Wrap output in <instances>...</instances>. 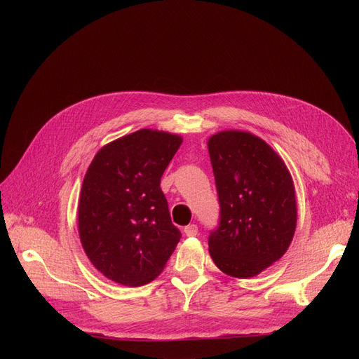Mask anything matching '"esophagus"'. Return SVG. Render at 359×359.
<instances>
[{"label":"esophagus","mask_w":359,"mask_h":359,"mask_svg":"<svg viewBox=\"0 0 359 359\" xmlns=\"http://www.w3.org/2000/svg\"><path fill=\"white\" fill-rule=\"evenodd\" d=\"M184 234L187 237H195L198 234V225L196 224H189L187 227H184Z\"/></svg>","instance_id":"esophagus-1"}]
</instances>
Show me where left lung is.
I'll use <instances>...</instances> for the list:
<instances>
[{
    "label": "left lung",
    "instance_id": "obj_1",
    "mask_svg": "<svg viewBox=\"0 0 359 359\" xmlns=\"http://www.w3.org/2000/svg\"><path fill=\"white\" fill-rule=\"evenodd\" d=\"M219 202L218 227L208 246L227 275L250 278L290 248L297 202L285 163L263 140L243 130H222L208 141Z\"/></svg>",
    "mask_w": 359,
    "mask_h": 359
}]
</instances>
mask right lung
<instances>
[{
	"label": "right lung",
	"mask_w": 359,
	"mask_h": 359,
	"mask_svg": "<svg viewBox=\"0 0 359 359\" xmlns=\"http://www.w3.org/2000/svg\"><path fill=\"white\" fill-rule=\"evenodd\" d=\"M182 144L141 129L104 145L83 180L79 231L90 262L126 287L158 276L182 237L172 222L161 176Z\"/></svg>",
	"instance_id": "obj_1"
}]
</instances>
